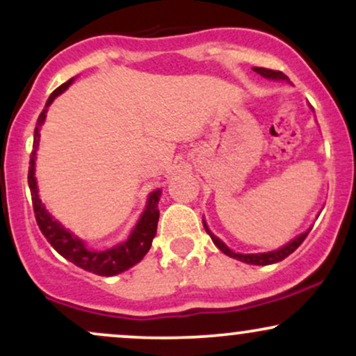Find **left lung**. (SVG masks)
I'll use <instances>...</instances> for the list:
<instances>
[{
    "mask_svg": "<svg viewBox=\"0 0 356 356\" xmlns=\"http://www.w3.org/2000/svg\"><path fill=\"white\" fill-rule=\"evenodd\" d=\"M256 73H259V75L266 76V79H273V80H286L288 81V76L284 75L283 72H277V70H269V68H261V67H254L252 68ZM204 227H206L207 234L211 236L212 243L218 246L220 251L224 252V254L234 257V259H239L243 261V263H248V264H256V266H266V264H273V263H280V261H283L284 257H288L291 252H295L298 248L301 246V243L306 239V236H308V232H303V234H300L298 238H295L291 241V243H288L286 246H283L281 249H276V251H271V252H261V254H239V252H232L229 248L226 246V244L222 243V241H219L216 238L212 232L207 229L206 222H204Z\"/></svg>",
    "mask_w": 356,
    "mask_h": 356,
    "instance_id": "obj_1",
    "label": "left lung"
}]
</instances>
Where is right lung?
I'll list each match as a JSON object with an SVG mask.
<instances>
[{
	"label": "right lung",
	"instance_id": "obj_1",
	"mask_svg": "<svg viewBox=\"0 0 356 356\" xmlns=\"http://www.w3.org/2000/svg\"><path fill=\"white\" fill-rule=\"evenodd\" d=\"M72 81L73 79L68 80L67 83L60 85V87L51 93L50 99L47 102V107H50L53 99H55L56 95H60L61 92H65ZM44 113H47V110H43V112L40 113L38 122H36L33 150H31L30 167H28V186H30L31 191V202H33L35 218L40 231L43 232V236L47 238L48 243L55 248L56 252H60L65 259L72 261L73 264L85 269V271L95 273V275L99 276H113L125 271V269L132 268L134 264H137L138 261L147 254V251L152 246V239L155 238V232H157V202L159 197H161V191H155L150 194L145 212L142 214L136 229H134L130 238L127 239L125 243L118 244V246L112 249H107V251H90V249L85 248L83 241L76 238V236H73L70 231L65 229L60 222H56V220L48 214V211L44 209V206L38 197L35 179V159L36 147H38L40 140V127H42L44 117H47Z\"/></svg>",
	"mask_w": 356,
	"mask_h": 356
}]
</instances>
